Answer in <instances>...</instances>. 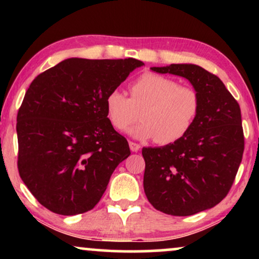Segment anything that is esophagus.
Wrapping results in <instances>:
<instances>
[{"label":"esophagus","instance_id":"obj_1","mask_svg":"<svg viewBox=\"0 0 259 259\" xmlns=\"http://www.w3.org/2000/svg\"><path fill=\"white\" fill-rule=\"evenodd\" d=\"M130 148L132 152H138L141 148V146L139 144L134 143V141H130Z\"/></svg>","mask_w":259,"mask_h":259}]
</instances>
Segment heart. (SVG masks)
<instances>
[{
    "mask_svg": "<svg viewBox=\"0 0 259 259\" xmlns=\"http://www.w3.org/2000/svg\"><path fill=\"white\" fill-rule=\"evenodd\" d=\"M106 112L114 128L123 131L138 119L128 132L138 139L155 138L158 144L176 143L192 128L200 112V98L192 87L182 86L171 77L144 73L131 84V98L113 88L105 99Z\"/></svg>",
    "mask_w": 259,
    "mask_h": 259,
    "instance_id": "1",
    "label": "heart"
}]
</instances>
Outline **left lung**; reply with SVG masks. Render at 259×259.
<instances>
[{
	"label": "left lung",
	"instance_id": "left-lung-1",
	"mask_svg": "<svg viewBox=\"0 0 259 259\" xmlns=\"http://www.w3.org/2000/svg\"><path fill=\"white\" fill-rule=\"evenodd\" d=\"M185 77L200 98L189 133L162 147H144V191L158 211L191 215L211 208L229 193L244 152L238 102L217 75L191 63L152 67Z\"/></svg>",
	"mask_w": 259,
	"mask_h": 259
}]
</instances>
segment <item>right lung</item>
<instances>
[{
	"label": "right lung",
	"instance_id": "obj_1",
	"mask_svg": "<svg viewBox=\"0 0 259 259\" xmlns=\"http://www.w3.org/2000/svg\"><path fill=\"white\" fill-rule=\"evenodd\" d=\"M137 59L72 58L38 74L17 113V168L38 203L62 215L93 208L116 166L131 154L113 128L105 99Z\"/></svg>",
	"mask_w": 259,
	"mask_h": 259
}]
</instances>
